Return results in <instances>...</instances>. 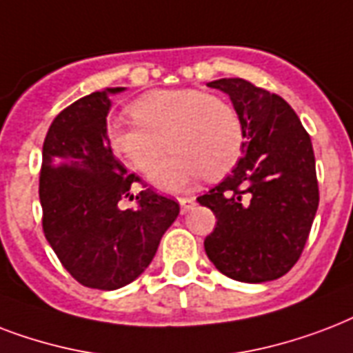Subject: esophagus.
I'll list each match as a JSON object with an SVG mask.
<instances>
[{
	"instance_id": "esophagus-1",
	"label": "esophagus",
	"mask_w": 353,
	"mask_h": 353,
	"mask_svg": "<svg viewBox=\"0 0 353 353\" xmlns=\"http://www.w3.org/2000/svg\"><path fill=\"white\" fill-rule=\"evenodd\" d=\"M179 202H180V212L185 214V212H190L191 206L195 204V199H193V196H180Z\"/></svg>"
}]
</instances>
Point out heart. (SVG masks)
<instances>
[{"instance_id": "b5f03b06", "label": "heart", "mask_w": 353, "mask_h": 353, "mask_svg": "<svg viewBox=\"0 0 353 353\" xmlns=\"http://www.w3.org/2000/svg\"><path fill=\"white\" fill-rule=\"evenodd\" d=\"M134 121L114 119L106 127L112 152L139 173H151L165 150L172 154L151 174L160 190H182L202 173H228L243 152L245 134L236 108L201 90H163L130 105Z\"/></svg>"}]
</instances>
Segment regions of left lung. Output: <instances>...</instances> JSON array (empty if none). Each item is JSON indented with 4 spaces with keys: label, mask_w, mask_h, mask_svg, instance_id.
Masks as SVG:
<instances>
[{
    "label": "left lung",
    "mask_w": 353,
    "mask_h": 353,
    "mask_svg": "<svg viewBox=\"0 0 353 353\" xmlns=\"http://www.w3.org/2000/svg\"><path fill=\"white\" fill-rule=\"evenodd\" d=\"M208 86L230 95L243 125L245 157L196 199L217 219L204 250L232 280H276L302 256L319 208L310 134L280 95L245 79H219Z\"/></svg>",
    "instance_id": "obj_1"
}]
</instances>
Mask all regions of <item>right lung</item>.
Segmentation results:
<instances>
[{"label": "right lung", "mask_w": 353, "mask_h": 353, "mask_svg": "<svg viewBox=\"0 0 353 353\" xmlns=\"http://www.w3.org/2000/svg\"><path fill=\"white\" fill-rule=\"evenodd\" d=\"M121 90L94 92L60 112L43 139L40 169L46 239L81 285L101 291L136 280L180 214L179 202L147 185L136 196L138 210L117 208L139 182L106 141L108 94Z\"/></svg>", "instance_id": "1"}]
</instances>
